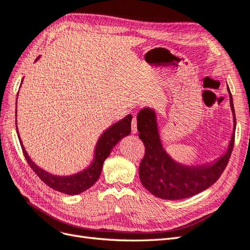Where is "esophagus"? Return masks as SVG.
<instances>
[{"label":"esophagus","mask_w":250,"mask_h":250,"mask_svg":"<svg viewBox=\"0 0 250 250\" xmlns=\"http://www.w3.org/2000/svg\"><path fill=\"white\" fill-rule=\"evenodd\" d=\"M131 132H132V134L137 133V122H136L135 117H133L132 122H131Z\"/></svg>","instance_id":"1"}]
</instances>
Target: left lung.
Masks as SVG:
<instances>
[{
    "mask_svg": "<svg viewBox=\"0 0 250 250\" xmlns=\"http://www.w3.org/2000/svg\"><path fill=\"white\" fill-rule=\"evenodd\" d=\"M228 92L234 120L233 133L227 151L217 159L205 165L184 166L175 161L162 146L155 110L144 107L139 111L137 130L146 149L139 174L143 186L152 194L169 201L187 199L204 191L219 179L228 165L235 142L236 117L229 85Z\"/></svg>",
    "mask_w": 250,
    "mask_h": 250,
    "instance_id": "8db88e82",
    "label": "left lung"
}]
</instances>
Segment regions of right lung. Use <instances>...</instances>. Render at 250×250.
Masks as SVG:
<instances>
[{
    "label": "right lung",
    "mask_w": 250,
    "mask_h": 250,
    "mask_svg": "<svg viewBox=\"0 0 250 250\" xmlns=\"http://www.w3.org/2000/svg\"><path fill=\"white\" fill-rule=\"evenodd\" d=\"M39 57L36 59V61ZM23 80V79H22ZM17 103V99H16ZM131 120L132 116L127 115L120 121L116 122L115 124L108 127L106 130H104L99 140L96 144L95 151H94V157L91 162V165L83 169L80 173H76L70 176H57L48 173L43 168L39 167L35 162H34L29 154L25 151L22 142L20 137L19 130H17V124H16V132L19 134L20 143L21 146V149L24 155V158L27 159V162L31 168L35 171V174L50 188L55 189L57 191H60L65 194H79L87 190L91 186L95 184L98 178L100 177L103 162L108 157L111 150L115 146L121 141L123 137L130 134L131 132ZM17 123V122H16Z\"/></svg>",
    "instance_id": "add662e5"
}]
</instances>
